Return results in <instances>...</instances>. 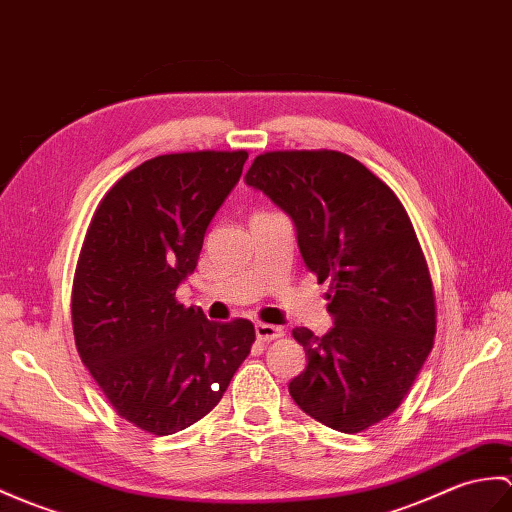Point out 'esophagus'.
Instances as JSON below:
<instances>
[{
	"mask_svg": "<svg viewBox=\"0 0 512 512\" xmlns=\"http://www.w3.org/2000/svg\"><path fill=\"white\" fill-rule=\"evenodd\" d=\"M255 334L259 342H270V340H277L283 336V329L275 327V325H266V323H257L255 325Z\"/></svg>",
	"mask_w": 512,
	"mask_h": 512,
	"instance_id": "1",
	"label": "esophagus"
}]
</instances>
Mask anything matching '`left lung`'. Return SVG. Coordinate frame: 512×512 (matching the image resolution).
Masks as SVG:
<instances>
[{"label": "left lung", "mask_w": 512, "mask_h": 512, "mask_svg": "<svg viewBox=\"0 0 512 512\" xmlns=\"http://www.w3.org/2000/svg\"><path fill=\"white\" fill-rule=\"evenodd\" d=\"M246 183L294 220L303 261L329 283L334 327L292 329L307 366L290 395L331 430L364 432L401 406L434 347V285L408 211L338 150L264 152Z\"/></svg>", "instance_id": "8db88e82"}]
</instances>
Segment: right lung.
Here are the masks:
<instances>
[{
	"mask_svg": "<svg viewBox=\"0 0 512 512\" xmlns=\"http://www.w3.org/2000/svg\"><path fill=\"white\" fill-rule=\"evenodd\" d=\"M246 159L198 150L144 161L104 194L82 240L78 355L115 412L148 434L181 432L216 408L255 342L251 320L213 323L176 301Z\"/></svg>",
	"mask_w": 512,
	"mask_h": 512,
	"instance_id": "add662e5",
	"label": "right lung"
}]
</instances>
